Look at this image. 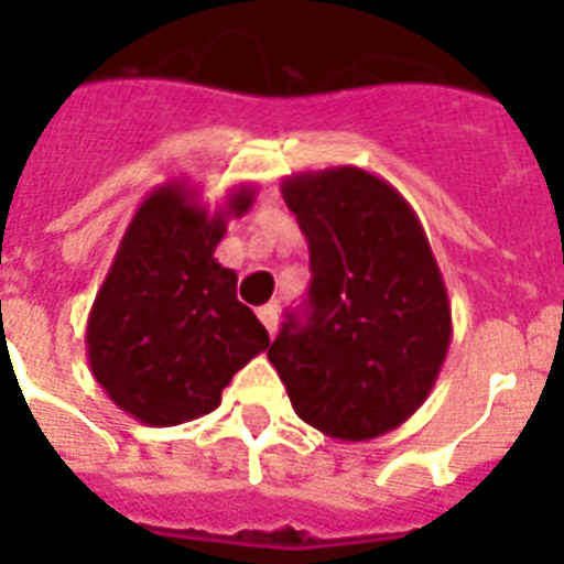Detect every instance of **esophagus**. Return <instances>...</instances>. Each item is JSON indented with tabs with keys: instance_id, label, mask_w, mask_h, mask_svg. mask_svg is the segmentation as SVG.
I'll use <instances>...</instances> for the list:
<instances>
[{
	"instance_id": "34e87169",
	"label": "esophagus",
	"mask_w": 564,
	"mask_h": 564,
	"mask_svg": "<svg viewBox=\"0 0 564 564\" xmlns=\"http://www.w3.org/2000/svg\"><path fill=\"white\" fill-rule=\"evenodd\" d=\"M257 316H260L263 327L269 330V336H274V330H278V304H265V307L257 310Z\"/></svg>"
}]
</instances>
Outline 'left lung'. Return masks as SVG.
<instances>
[{"label":"left lung","mask_w":564,"mask_h":564,"mask_svg":"<svg viewBox=\"0 0 564 564\" xmlns=\"http://www.w3.org/2000/svg\"><path fill=\"white\" fill-rule=\"evenodd\" d=\"M310 248L307 318L286 316L269 360L310 427L366 442L427 401L451 345L445 278L419 216L360 166L283 178Z\"/></svg>","instance_id":"8db88e82"}]
</instances>
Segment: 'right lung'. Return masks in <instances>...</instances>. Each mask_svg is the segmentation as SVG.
Wrapping results in <instances>:
<instances>
[{
    "mask_svg": "<svg viewBox=\"0 0 564 564\" xmlns=\"http://www.w3.org/2000/svg\"><path fill=\"white\" fill-rule=\"evenodd\" d=\"M257 189L230 187L210 213L187 181H166L137 207L87 316L96 383L131 419L175 427L202 419L269 334L237 301V272L213 257L230 216Z\"/></svg>",
    "mask_w": 564,
    "mask_h": 564,
    "instance_id": "1",
    "label": "right lung"
}]
</instances>
